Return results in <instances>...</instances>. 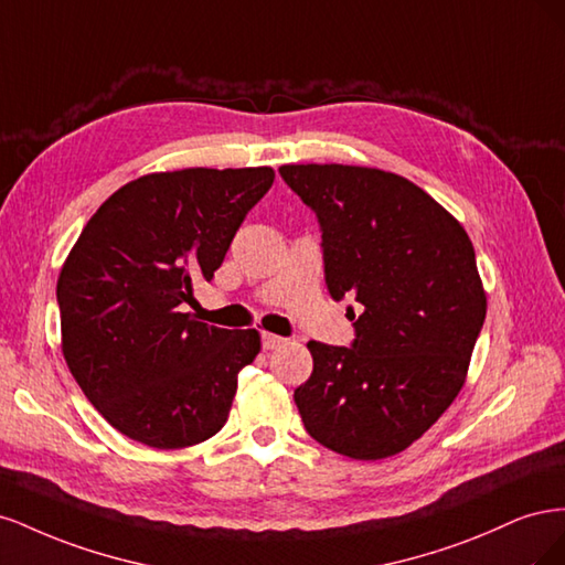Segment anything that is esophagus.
I'll return each mask as SVG.
<instances>
[{
    "label": "esophagus",
    "instance_id": "obj_1",
    "mask_svg": "<svg viewBox=\"0 0 565 565\" xmlns=\"http://www.w3.org/2000/svg\"><path fill=\"white\" fill-rule=\"evenodd\" d=\"M262 344H264V349L273 351V349L282 347V344H285V339H282V337H278V334H273V332H264V334H262Z\"/></svg>",
    "mask_w": 565,
    "mask_h": 565
}]
</instances>
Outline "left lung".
Wrapping results in <instances>:
<instances>
[{
	"mask_svg": "<svg viewBox=\"0 0 565 565\" xmlns=\"http://www.w3.org/2000/svg\"><path fill=\"white\" fill-rule=\"evenodd\" d=\"M322 228L324 282L363 306L353 347L309 341L313 372L295 391L306 431L351 459L398 455L467 382L486 320L476 252L419 185L355 164H282Z\"/></svg>",
	"mask_w": 565,
	"mask_h": 565,
	"instance_id": "left-lung-1",
	"label": "left lung"
}]
</instances>
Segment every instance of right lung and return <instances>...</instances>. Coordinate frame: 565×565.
I'll list each match as a JSON object with an SVG mask.
<instances>
[{
  "mask_svg": "<svg viewBox=\"0 0 565 565\" xmlns=\"http://www.w3.org/2000/svg\"><path fill=\"white\" fill-rule=\"evenodd\" d=\"M270 167L156 172L125 183L82 228L61 268V351L104 419L148 448H191L226 424L237 372L262 351L256 330H221L183 313Z\"/></svg>",
  "mask_w": 565,
  "mask_h": 565,
  "instance_id": "right-lung-1",
  "label": "right lung"
}]
</instances>
